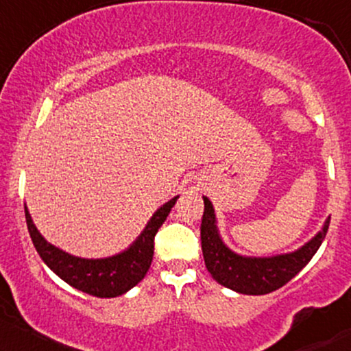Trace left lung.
<instances>
[{
    "mask_svg": "<svg viewBox=\"0 0 351 351\" xmlns=\"http://www.w3.org/2000/svg\"><path fill=\"white\" fill-rule=\"evenodd\" d=\"M202 199H204V213L201 222V247L206 268L219 285L237 291L240 294H252V296L268 294L293 280L319 250L330 223L328 217L322 230L296 252L265 256V258L242 256L232 252L222 242L213 202L206 196H202Z\"/></svg>",
    "mask_w": 351,
    "mask_h": 351,
    "instance_id": "left-lung-1",
    "label": "left lung"
}]
</instances>
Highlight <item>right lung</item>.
I'll list each match as a JSON object with an SVG mask.
<instances>
[{"label": "right lung", "mask_w": 351, "mask_h": 351, "mask_svg": "<svg viewBox=\"0 0 351 351\" xmlns=\"http://www.w3.org/2000/svg\"><path fill=\"white\" fill-rule=\"evenodd\" d=\"M178 196L160 208L152 216L149 223L138 239L130 245L128 250L108 256V258H80L70 253L53 247L40 235L37 227L34 226L31 214L26 206V222L29 235H31L34 247L44 263L52 271L60 276L63 281L69 282L75 289L91 294L96 298H116L128 293L137 282H141L149 271L152 258H154V240L162 223L167 221L168 214L175 206Z\"/></svg>", "instance_id": "obj_1"}]
</instances>
